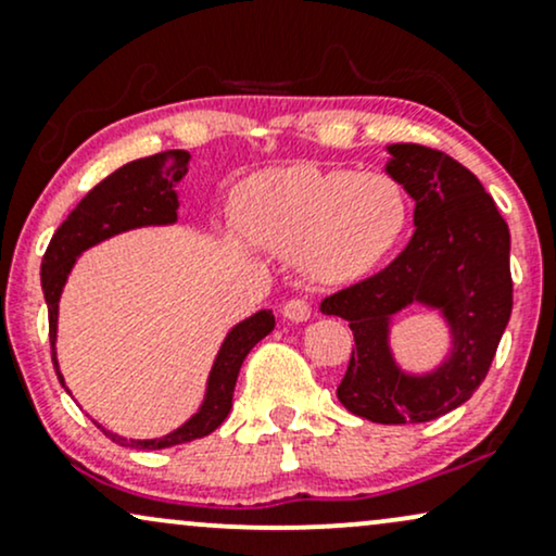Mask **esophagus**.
<instances>
[{
  "mask_svg": "<svg viewBox=\"0 0 556 556\" xmlns=\"http://www.w3.org/2000/svg\"><path fill=\"white\" fill-rule=\"evenodd\" d=\"M283 317L289 319V323H306V319L312 317V306L304 302V299H291V302L283 304Z\"/></svg>",
  "mask_w": 556,
  "mask_h": 556,
  "instance_id": "34e87169",
  "label": "esophagus"
}]
</instances>
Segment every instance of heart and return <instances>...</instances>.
<instances>
[{"mask_svg":"<svg viewBox=\"0 0 556 556\" xmlns=\"http://www.w3.org/2000/svg\"><path fill=\"white\" fill-rule=\"evenodd\" d=\"M241 231L263 250L296 257L317 283L367 278L401 244L408 200L388 174L289 166L250 176L237 194Z\"/></svg>","mask_w":556,"mask_h":556,"instance_id":"heart-1","label":"heart"}]
</instances>
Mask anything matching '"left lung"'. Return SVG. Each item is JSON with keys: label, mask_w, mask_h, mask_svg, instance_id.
<instances>
[{"label": "left lung", "mask_w": 556, "mask_h": 556, "mask_svg": "<svg viewBox=\"0 0 556 556\" xmlns=\"http://www.w3.org/2000/svg\"><path fill=\"white\" fill-rule=\"evenodd\" d=\"M388 172L416 202L414 237L382 273L319 304L343 317L356 349L338 401L375 424H421L463 406L484 382L513 312L510 228L481 181L440 150L395 142ZM408 305L443 317L451 349L432 370L394 358L392 319Z\"/></svg>", "instance_id": "1"}]
</instances>
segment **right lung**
<instances>
[{"label":"right lung","mask_w":556,"mask_h":556,"mask_svg":"<svg viewBox=\"0 0 556 556\" xmlns=\"http://www.w3.org/2000/svg\"><path fill=\"white\" fill-rule=\"evenodd\" d=\"M187 163V150H166V153L124 163L122 168L109 174L101 185H96L77 202L75 211L64 218V224L51 237L49 250H46L41 263V289L46 306H49L51 362H54L56 377L62 384L64 377L56 362L59 299H62L64 283H67L77 257L85 250H90V247L116 237V233L146 226L176 224V218H179V192L174 187L185 176ZM273 328H276L273 312L260 309L226 332L224 343H220L218 354H215L211 375H207L205 397H202L200 408L174 432L155 437V440H127V437L103 429L101 424L98 427L116 445L140 450H163L207 437L226 421L228 410H231V397L233 388H237L241 362H244L254 345L263 341L267 332H273Z\"/></svg>","instance_id":"1"}]
</instances>
